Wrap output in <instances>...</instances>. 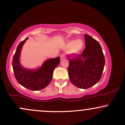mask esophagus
<instances>
[{"instance_id": "esophagus-1", "label": "esophagus", "mask_w": 125, "mask_h": 125, "mask_svg": "<svg viewBox=\"0 0 125 125\" xmlns=\"http://www.w3.org/2000/svg\"><path fill=\"white\" fill-rule=\"evenodd\" d=\"M64 56L63 54H61V59H64Z\"/></svg>"}]
</instances>
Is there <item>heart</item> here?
Returning <instances> with one entry per match:
<instances>
[{"label": "heart", "mask_w": 125, "mask_h": 125, "mask_svg": "<svg viewBox=\"0 0 125 125\" xmlns=\"http://www.w3.org/2000/svg\"><path fill=\"white\" fill-rule=\"evenodd\" d=\"M84 46V43L81 39L69 40L64 44L66 49H70V53L73 54H77L81 52Z\"/></svg>", "instance_id": "1"}]
</instances>
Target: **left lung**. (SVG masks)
<instances>
[{
    "mask_svg": "<svg viewBox=\"0 0 125 125\" xmlns=\"http://www.w3.org/2000/svg\"><path fill=\"white\" fill-rule=\"evenodd\" d=\"M86 48L81 54L71 55L68 67L70 81L81 89H88L96 84L102 75L105 64L100 44L89 35L84 34Z\"/></svg>",
    "mask_w": 125,
    "mask_h": 125,
    "instance_id": "obj_1",
    "label": "left lung"
}]
</instances>
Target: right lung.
I'll use <instances>...</instances> for the list:
<instances>
[{"label":"right lung","instance_id":"obj_1","mask_svg":"<svg viewBox=\"0 0 125 125\" xmlns=\"http://www.w3.org/2000/svg\"><path fill=\"white\" fill-rule=\"evenodd\" d=\"M28 39V38H26L18 46L12 62L13 72L16 79L21 86L33 91L42 90L51 82L54 69L60 62V57L46 60L38 69H29L21 66L20 54Z\"/></svg>","mask_w":125,"mask_h":125}]
</instances>
